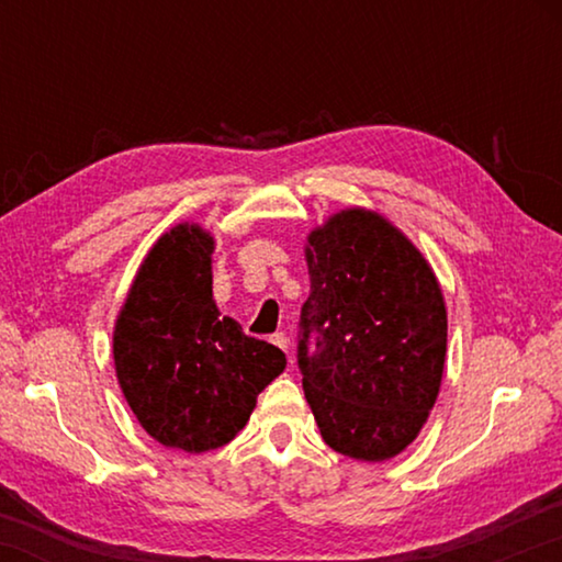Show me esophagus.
<instances>
[{"mask_svg":"<svg viewBox=\"0 0 562 562\" xmlns=\"http://www.w3.org/2000/svg\"><path fill=\"white\" fill-rule=\"evenodd\" d=\"M272 345H278L282 351H288L290 355V339L282 335V331H278V335H272Z\"/></svg>","mask_w":562,"mask_h":562,"instance_id":"1","label":"esophagus"}]
</instances>
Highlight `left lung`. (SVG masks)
<instances>
[{"instance_id":"8db88e82","label":"left lung","mask_w":562,"mask_h":562,"mask_svg":"<svg viewBox=\"0 0 562 562\" xmlns=\"http://www.w3.org/2000/svg\"><path fill=\"white\" fill-rule=\"evenodd\" d=\"M304 260L310 297L297 359L322 439L357 461L394 459L424 429L441 389V284L389 217L359 205L312 227Z\"/></svg>"}]
</instances>
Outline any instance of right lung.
Returning a JSON list of instances; mask_svg holds the SVG:
<instances>
[{
    "label": "right lung",
    "instance_id": "1",
    "mask_svg": "<svg viewBox=\"0 0 562 562\" xmlns=\"http://www.w3.org/2000/svg\"><path fill=\"white\" fill-rule=\"evenodd\" d=\"M215 237L178 223L150 245L113 322V367L131 412L166 449L233 441L258 394L282 374V349L247 337L213 297Z\"/></svg>",
    "mask_w": 562,
    "mask_h": 562
}]
</instances>
